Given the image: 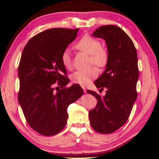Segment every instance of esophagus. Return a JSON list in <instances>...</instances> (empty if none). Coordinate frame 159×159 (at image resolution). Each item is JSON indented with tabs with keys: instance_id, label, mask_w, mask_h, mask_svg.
Wrapping results in <instances>:
<instances>
[{
	"instance_id": "obj_1",
	"label": "esophagus",
	"mask_w": 159,
	"mask_h": 159,
	"mask_svg": "<svg viewBox=\"0 0 159 159\" xmlns=\"http://www.w3.org/2000/svg\"><path fill=\"white\" fill-rule=\"evenodd\" d=\"M82 89H83L84 90V93H86V88L84 86H82Z\"/></svg>"
}]
</instances>
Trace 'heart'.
Listing matches in <instances>:
<instances>
[{
  "instance_id": "1",
  "label": "heart",
  "mask_w": 159,
  "mask_h": 159,
  "mask_svg": "<svg viewBox=\"0 0 159 159\" xmlns=\"http://www.w3.org/2000/svg\"><path fill=\"white\" fill-rule=\"evenodd\" d=\"M101 41L90 35H84L76 43L75 47L78 50L90 55V62L98 67H103L107 64L108 61V53L106 49L101 47ZM61 60L66 69L71 68V57L69 49L63 51ZM98 75V71L93 67L87 70L76 71L70 75V79L73 83L87 85Z\"/></svg>"
}]
</instances>
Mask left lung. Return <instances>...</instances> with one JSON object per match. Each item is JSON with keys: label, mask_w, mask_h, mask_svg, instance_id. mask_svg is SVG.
<instances>
[{"label": "left lung", "mask_w": 159, "mask_h": 159, "mask_svg": "<svg viewBox=\"0 0 159 159\" xmlns=\"http://www.w3.org/2000/svg\"><path fill=\"white\" fill-rule=\"evenodd\" d=\"M93 35L105 40L108 61L103 75L95 82L100 90L106 89V95L87 91L98 100L95 108L89 111V119L95 131L110 134L127 121L138 96V56L132 40L117 26H101Z\"/></svg>", "instance_id": "obj_1"}]
</instances>
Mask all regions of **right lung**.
<instances>
[{"mask_svg": "<svg viewBox=\"0 0 159 159\" xmlns=\"http://www.w3.org/2000/svg\"><path fill=\"white\" fill-rule=\"evenodd\" d=\"M77 32L78 29L46 30L32 37L21 54L19 103L28 125L42 135H55L64 129L67 108L84 93L79 84L66 88L69 80L61 60Z\"/></svg>", "mask_w": 159, "mask_h": 159, "instance_id": "right-lung-1", "label": "right lung"}]
</instances>
